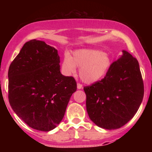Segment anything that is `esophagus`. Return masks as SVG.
Wrapping results in <instances>:
<instances>
[{"mask_svg":"<svg viewBox=\"0 0 152 152\" xmlns=\"http://www.w3.org/2000/svg\"><path fill=\"white\" fill-rule=\"evenodd\" d=\"M77 88L78 89H81V88H82V85L81 83H77Z\"/></svg>","mask_w":152,"mask_h":152,"instance_id":"esophagus-1","label":"esophagus"}]
</instances>
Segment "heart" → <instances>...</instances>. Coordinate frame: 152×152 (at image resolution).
<instances>
[{
	"label": "heart",
	"instance_id": "b5f03b06",
	"mask_svg": "<svg viewBox=\"0 0 152 152\" xmlns=\"http://www.w3.org/2000/svg\"><path fill=\"white\" fill-rule=\"evenodd\" d=\"M112 61L107 53L95 49L75 50L72 56L66 54L61 64L65 76H70L79 69V77L86 84H94L103 79L109 72Z\"/></svg>",
	"mask_w": 152,
	"mask_h": 152
}]
</instances>
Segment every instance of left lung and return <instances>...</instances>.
<instances>
[{"label": "left lung", "mask_w": 152, "mask_h": 152, "mask_svg": "<svg viewBox=\"0 0 152 152\" xmlns=\"http://www.w3.org/2000/svg\"><path fill=\"white\" fill-rule=\"evenodd\" d=\"M122 52L105 77L83 88L90 119L105 129H116L129 121L144 97L139 62L126 50Z\"/></svg>", "instance_id": "obj_1"}]
</instances>
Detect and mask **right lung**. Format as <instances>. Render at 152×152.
Instances as JSON below:
<instances>
[{
    "instance_id": "1",
    "label": "right lung",
    "mask_w": 152,
    "mask_h": 152,
    "mask_svg": "<svg viewBox=\"0 0 152 152\" xmlns=\"http://www.w3.org/2000/svg\"><path fill=\"white\" fill-rule=\"evenodd\" d=\"M58 50L44 41L23 45L8 69V100L28 126L49 132L60 124L77 88L72 76L61 74Z\"/></svg>"
}]
</instances>
